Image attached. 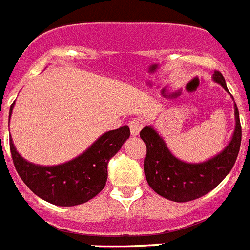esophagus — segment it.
Here are the masks:
<instances>
[{"instance_id": "34e87169", "label": "esophagus", "mask_w": 250, "mask_h": 250, "mask_svg": "<svg viewBox=\"0 0 250 250\" xmlns=\"http://www.w3.org/2000/svg\"><path fill=\"white\" fill-rule=\"evenodd\" d=\"M129 127H130V133L131 135L135 136L140 133V130H142V123H140L139 119H134L129 123Z\"/></svg>"}]
</instances>
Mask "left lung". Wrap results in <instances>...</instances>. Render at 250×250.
I'll return each instance as SVG.
<instances>
[{
  "instance_id": "8db88e82",
  "label": "left lung",
  "mask_w": 250,
  "mask_h": 250,
  "mask_svg": "<svg viewBox=\"0 0 250 250\" xmlns=\"http://www.w3.org/2000/svg\"><path fill=\"white\" fill-rule=\"evenodd\" d=\"M214 81L228 91L225 78L215 70ZM235 131L229 146L212 159L191 164L177 159L153 127L146 126L140 138L146 146L144 173L148 185L158 195L170 201L187 202L202 197L228 176L235 164L242 143V126L235 104Z\"/></svg>"
}]
</instances>
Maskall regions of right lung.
Returning <instances> with one entry per match:
<instances>
[{
  "instance_id": "right-lung-1",
  "label": "right lung",
  "mask_w": 250,
  "mask_h": 250,
  "mask_svg": "<svg viewBox=\"0 0 250 250\" xmlns=\"http://www.w3.org/2000/svg\"><path fill=\"white\" fill-rule=\"evenodd\" d=\"M14 104L10 108L11 115ZM130 136L129 126L104 133L83 154L68 163L42 167L29 163L10 140L14 166L23 183L36 196L58 206H76L99 195L107 181V164Z\"/></svg>"
}]
</instances>
